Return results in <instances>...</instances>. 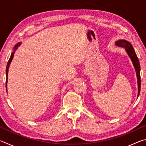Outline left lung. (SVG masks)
<instances>
[{"mask_svg": "<svg viewBox=\"0 0 146 146\" xmlns=\"http://www.w3.org/2000/svg\"><path fill=\"white\" fill-rule=\"evenodd\" d=\"M116 45L118 46L122 47L125 49V51H126L127 55L131 60L134 66L136 74H137V83H138V97L139 96L140 91V86H141V82H140V66L139 63V60L137 56L135 51L133 49V46L129 42L125 40H118L115 42Z\"/></svg>", "mask_w": 146, "mask_h": 146, "instance_id": "left-lung-1", "label": "left lung"}]
</instances>
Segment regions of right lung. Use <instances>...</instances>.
<instances>
[{
    "label": "right lung",
    "mask_w": 146,
    "mask_h": 146,
    "mask_svg": "<svg viewBox=\"0 0 146 146\" xmlns=\"http://www.w3.org/2000/svg\"><path fill=\"white\" fill-rule=\"evenodd\" d=\"M21 42H19L17 43L15 46L14 47V51L13 53L11 54V56H10V58H9V60L8 62V64H7V66H6V90H7V82H8V70H9V65H10L11 64V62L12 61V59L13 58V56H14V53H15V51H16V49L18 48V47L21 45Z\"/></svg>",
    "instance_id": "obj_1"
}]
</instances>
